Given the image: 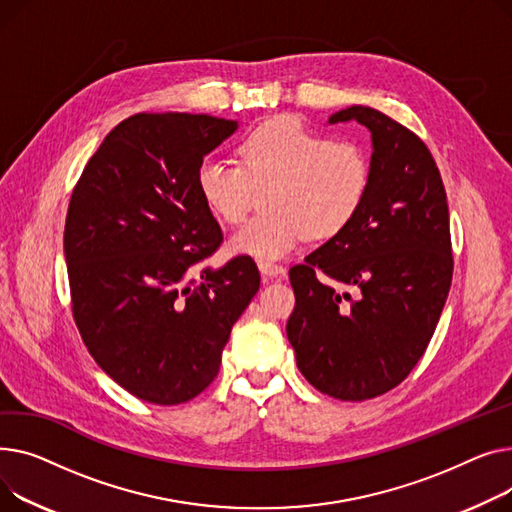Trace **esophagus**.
<instances>
[{"label": "esophagus", "instance_id": "34e87169", "mask_svg": "<svg viewBox=\"0 0 512 512\" xmlns=\"http://www.w3.org/2000/svg\"><path fill=\"white\" fill-rule=\"evenodd\" d=\"M258 268L264 279H275V277H281L285 273V268L277 262H270V260H260L258 262Z\"/></svg>", "mask_w": 512, "mask_h": 512}]
</instances>
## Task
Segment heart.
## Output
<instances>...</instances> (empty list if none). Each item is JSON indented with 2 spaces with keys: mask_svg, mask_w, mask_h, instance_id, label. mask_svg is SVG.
<instances>
[{
  "mask_svg": "<svg viewBox=\"0 0 512 512\" xmlns=\"http://www.w3.org/2000/svg\"><path fill=\"white\" fill-rule=\"evenodd\" d=\"M237 163L208 157L198 165L196 190L217 219L237 223L266 194L268 213L252 217L229 237V252L277 260L308 237L343 233L362 210L370 184L368 148L333 138L295 117H277L250 132Z\"/></svg>",
  "mask_w": 512,
  "mask_h": 512,
  "instance_id": "1",
  "label": "heart"
}]
</instances>
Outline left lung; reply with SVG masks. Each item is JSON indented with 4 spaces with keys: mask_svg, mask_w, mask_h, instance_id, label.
<instances>
[{
    "mask_svg": "<svg viewBox=\"0 0 512 512\" xmlns=\"http://www.w3.org/2000/svg\"><path fill=\"white\" fill-rule=\"evenodd\" d=\"M349 119L372 132L370 192L343 233L289 268L287 339L320 393L366 401L401 384L426 353L455 262L446 190L424 140L362 105L328 122Z\"/></svg>",
    "mask_w": 512,
    "mask_h": 512,
    "instance_id": "1",
    "label": "left lung"
}]
</instances>
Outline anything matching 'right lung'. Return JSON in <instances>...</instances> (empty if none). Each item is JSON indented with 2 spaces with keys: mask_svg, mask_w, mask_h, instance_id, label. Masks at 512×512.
Instances as JSON below:
<instances>
[{
  "mask_svg": "<svg viewBox=\"0 0 512 512\" xmlns=\"http://www.w3.org/2000/svg\"><path fill=\"white\" fill-rule=\"evenodd\" d=\"M235 128L206 113H136L107 134L70 198L74 322L101 370L146 403L206 390L260 289L250 256L210 268L223 231L196 190L198 165Z\"/></svg>",
  "mask_w": 512,
  "mask_h": 512,
  "instance_id": "right-lung-1",
  "label": "right lung"
}]
</instances>
